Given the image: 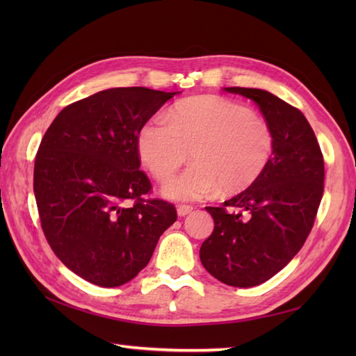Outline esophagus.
<instances>
[{"label":"esophagus","instance_id":"esophagus-1","mask_svg":"<svg viewBox=\"0 0 356 356\" xmlns=\"http://www.w3.org/2000/svg\"><path fill=\"white\" fill-rule=\"evenodd\" d=\"M193 211V207H190V205H180V207H177V214H179V217H185V216H188Z\"/></svg>","mask_w":356,"mask_h":356}]
</instances>
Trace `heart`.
Instances as JSON below:
<instances>
[{"instance_id": "1", "label": "heart", "mask_w": 356, "mask_h": 356, "mask_svg": "<svg viewBox=\"0 0 356 356\" xmlns=\"http://www.w3.org/2000/svg\"><path fill=\"white\" fill-rule=\"evenodd\" d=\"M138 148L153 176L166 182L191 157L194 165L170 180L163 194L172 200H200L220 190L234 195L249 190L266 172L275 151V133L245 105L203 95L177 102L168 124L148 120Z\"/></svg>"}]
</instances>
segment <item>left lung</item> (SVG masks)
Instances as JSON below:
<instances>
[{
    "mask_svg": "<svg viewBox=\"0 0 356 356\" xmlns=\"http://www.w3.org/2000/svg\"><path fill=\"white\" fill-rule=\"evenodd\" d=\"M254 101L275 133L272 162L249 190L207 207L214 231L200 261L218 282L261 284L282 270L305 245L324 190V159L312 127L298 108L260 88L226 87Z\"/></svg>",
    "mask_w": 356,
    "mask_h": 356,
    "instance_id": "8db88e82",
    "label": "left lung"
}]
</instances>
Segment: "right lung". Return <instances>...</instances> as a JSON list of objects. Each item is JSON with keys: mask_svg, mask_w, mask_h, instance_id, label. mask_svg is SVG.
Returning <instances> with one entry per match:
<instances>
[{"mask_svg": "<svg viewBox=\"0 0 356 356\" xmlns=\"http://www.w3.org/2000/svg\"><path fill=\"white\" fill-rule=\"evenodd\" d=\"M176 93L108 88L67 105L38 148L33 193L51 251L87 282L116 287L147 266L176 208L140 168L138 138Z\"/></svg>", "mask_w": 356, "mask_h": 356, "instance_id": "1", "label": "right lung"}]
</instances>
